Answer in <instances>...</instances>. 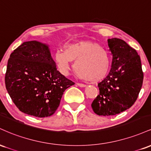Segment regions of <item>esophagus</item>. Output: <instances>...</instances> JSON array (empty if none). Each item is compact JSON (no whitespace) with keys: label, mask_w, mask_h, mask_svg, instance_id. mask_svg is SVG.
<instances>
[{"label":"esophagus","mask_w":151,"mask_h":151,"mask_svg":"<svg viewBox=\"0 0 151 151\" xmlns=\"http://www.w3.org/2000/svg\"><path fill=\"white\" fill-rule=\"evenodd\" d=\"M77 86H80V87H85V86H86L85 84H80V83H77Z\"/></svg>","instance_id":"obj_1"}]
</instances>
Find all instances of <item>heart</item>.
Returning <instances> with one entry per match:
<instances>
[{"label":"heart","instance_id":"b5f03b06","mask_svg":"<svg viewBox=\"0 0 151 151\" xmlns=\"http://www.w3.org/2000/svg\"><path fill=\"white\" fill-rule=\"evenodd\" d=\"M55 61L59 70L67 75L74 62V71L87 81H99L108 74L111 66L110 53L106 48L91 41H79L58 50Z\"/></svg>","mask_w":151,"mask_h":151}]
</instances>
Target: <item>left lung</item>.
<instances>
[{
  "mask_svg": "<svg viewBox=\"0 0 151 151\" xmlns=\"http://www.w3.org/2000/svg\"><path fill=\"white\" fill-rule=\"evenodd\" d=\"M111 69L98 84L99 94L91 104L99 116H113L132 106L142 87L143 72L136 50L119 38L108 39Z\"/></svg>",
  "mask_w": 151,
  "mask_h": 151,
  "instance_id": "left-lung-1",
  "label": "left lung"
}]
</instances>
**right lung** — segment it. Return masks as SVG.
I'll return each instance as SVG.
<instances>
[{"mask_svg":"<svg viewBox=\"0 0 151 151\" xmlns=\"http://www.w3.org/2000/svg\"><path fill=\"white\" fill-rule=\"evenodd\" d=\"M5 83L19 110L38 118L52 115L64 91L74 84L57 70L49 45L36 40L23 42L11 53Z\"/></svg>","mask_w":151,"mask_h":151,"instance_id":"right-lung-1","label":"right lung"}]
</instances>
